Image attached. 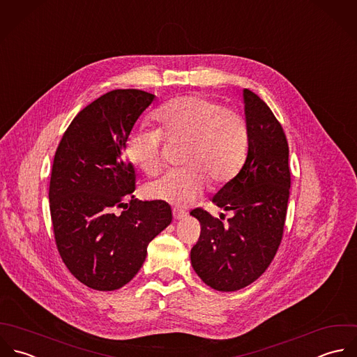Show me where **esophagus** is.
Segmentation results:
<instances>
[{
  "mask_svg": "<svg viewBox=\"0 0 357 357\" xmlns=\"http://www.w3.org/2000/svg\"><path fill=\"white\" fill-rule=\"evenodd\" d=\"M173 218H174L176 220H181V219L187 218V212H184V211H181V209H177V208H174V209H173Z\"/></svg>",
  "mask_w": 357,
  "mask_h": 357,
  "instance_id": "obj_1",
  "label": "esophagus"
}]
</instances>
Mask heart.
<instances>
[{"mask_svg":"<svg viewBox=\"0 0 357 357\" xmlns=\"http://www.w3.org/2000/svg\"><path fill=\"white\" fill-rule=\"evenodd\" d=\"M153 119L158 128H134L126 139V153L132 165L155 174L163 165L165 139L183 144L180 163L151 181L146 195L177 206L194 202L206 187L231 181L248 152V123L233 107H222L204 96H184L160 107Z\"/></svg>","mask_w":357,"mask_h":357,"instance_id":"obj_1","label":"heart"}]
</instances>
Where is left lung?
Masks as SVG:
<instances>
[{
    "instance_id": "obj_1",
    "label": "left lung",
    "mask_w": 357,
    "mask_h": 357,
    "mask_svg": "<svg viewBox=\"0 0 357 357\" xmlns=\"http://www.w3.org/2000/svg\"><path fill=\"white\" fill-rule=\"evenodd\" d=\"M243 102L248 156L241 172L212 199L234 215L225 222L202 208L191 211L201 223V236L191 249L192 267L206 285L223 292L252 284L270 266L284 234L291 187L281 123L248 89Z\"/></svg>"
}]
</instances>
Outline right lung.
Here are the masks:
<instances>
[{
	"instance_id": "right-lung-1",
	"label": "right lung",
	"mask_w": 357,
	"mask_h": 357,
	"mask_svg": "<svg viewBox=\"0 0 357 357\" xmlns=\"http://www.w3.org/2000/svg\"><path fill=\"white\" fill-rule=\"evenodd\" d=\"M153 98L135 89L101 96L72 120L54 156L48 197L55 243L69 271L97 291L126 285L148 243L172 222L166 202L134 198L135 170L124 152Z\"/></svg>"
}]
</instances>
